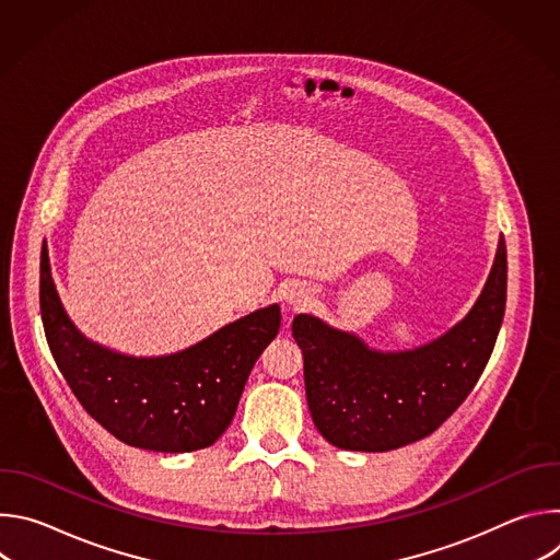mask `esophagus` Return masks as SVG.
Instances as JSON below:
<instances>
[{
  "instance_id": "1",
  "label": "esophagus",
  "mask_w": 560,
  "mask_h": 560,
  "mask_svg": "<svg viewBox=\"0 0 560 560\" xmlns=\"http://www.w3.org/2000/svg\"><path fill=\"white\" fill-rule=\"evenodd\" d=\"M283 301L290 310H299V307H305L310 301H312V290L305 285V283H292L285 294H283Z\"/></svg>"
}]
</instances>
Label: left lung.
Wrapping results in <instances>:
<instances>
[{
	"label": "left lung",
	"mask_w": 560,
	"mask_h": 560,
	"mask_svg": "<svg viewBox=\"0 0 560 560\" xmlns=\"http://www.w3.org/2000/svg\"><path fill=\"white\" fill-rule=\"evenodd\" d=\"M508 294L501 234L490 277L471 310L445 335L415 350L383 352L314 314H296L305 396L322 436L352 452H387L430 436L483 374Z\"/></svg>",
	"instance_id": "1"
}]
</instances>
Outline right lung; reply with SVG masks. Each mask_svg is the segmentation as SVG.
Here are the masks:
<instances>
[{"mask_svg":"<svg viewBox=\"0 0 560 560\" xmlns=\"http://www.w3.org/2000/svg\"><path fill=\"white\" fill-rule=\"evenodd\" d=\"M39 307L52 359L84 410L115 439L171 454L203 450L225 432L250 370L281 326V310L272 303L175 354H121L70 322L46 248Z\"/></svg>","mask_w":560,"mask_h":560,"instance_id":"obj_1","label":"right lung"}]
</instances>
